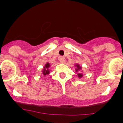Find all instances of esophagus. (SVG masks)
<instances>
[{
    "mask_svg": "<svg viewBox=\"0 0 123 123\" xmlns=\"http://www.w3.org/2000/svg\"><path fill=\"white\" fill-rule=\"evenodd\" d=\"M59 61L60 63H64V62H65V58L63 56H60L59 58Z\"/></svg>",
    "mask_w": 123,
    "mask_h": 123,
    "instance_id": "34e87169",
    "label": "esophagus"
}]
</instances>
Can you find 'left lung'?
Segmentation results:
<instances>
[{"label":"left lung","instance_id":"8db88e82","mask_svg":"<svg viewBox=\"0 0 123 123\" xmlns=\"http://www.w3.org/2000/svg\"><path fill=\"white\" fill-rule=\"evenodd\" d=\"M75 67H76V69H75L76 71H78L82 69V67H81V66L79 65V64H76V65H75ZM78 78H81L82 76H83V74H82V73H79L78 74Z\"/></svg>","mask_w":123,"mask_h":123}]
</instances>
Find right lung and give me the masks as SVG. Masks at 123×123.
<instances>
[{"label":"right lung","mask_w":123,"mask_h":123,"mask_svg":"<svg viewBox=\"0 0 123 123\" xmlns=\"http://www.w3.org/2000/svg\"><path fill=\"white\" fill-rule=\"evenodd\" d=\"M50 67V65L49 63L48 62L47 63L44 65V68H43L42 70V73L44 76H46L47 74H49L50 73V69H49Z\"/></svg>","instance_id":"add662e5"}]
</instances>
